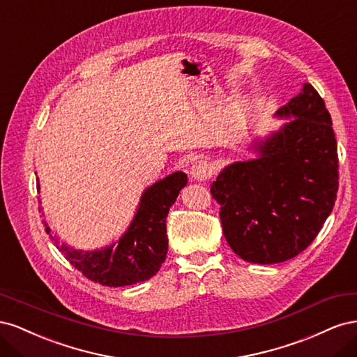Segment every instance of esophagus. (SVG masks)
Wrapping results in <instances>:
<instances>
[{
    "label": "esophagus",
    "mask_w": 357,
    "mask_h": 357,
    "mask_svg": "<svg viewBox=\"0 0 357 357\" xmlns=\"http://www.w3.org/2000/svg\"><path fill=\"white\" fill-rule=\"evenodd\" d=\"M213 174V167L210 162L207 160H197L195 164L192 165L190 168V176L193 180H198V181H204L210 178Z\"/></svg>",
    "instance_id": "esophagus-1"
}]
</instances>
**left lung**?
Here are the masks:
<instances>
[{"mask_svg": "<svg viewBox=\"0 0 357 357\" xmlns=\"http://www.w3.org/2000/svg\"><path fill=\"white\" fill-rule=\"evenodd\" d=\"M275 117L283 126L253 139L255 159L225 167L213 181L223 235L243 261L280 264L316 238L338 192V153L325 101L310 83Z\"/></svg>", "mask_w": 357, "mask_h": 357, "instance_id": "1", "label": "left lung"}]
</instances>
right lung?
<instances>
[{"mask_svg": "<svg viewBox=\"0 0 357 357\" xmlns=\"http://www.w3.org/2000/svg\"><path fill=\"white\" fill-rule=\"evenodd\" d=\"M186 185L188 176L176 171L149 186L143 192L131 225L112 245L98 250H77L66 243L59 244L58 238L50 236L67 261L95 283L121 287L146 282L159 271L165 261L167 215ZM46 232L50 234L47 225Z\"/></svg>", "mask_w": 357, "mask_h": 357, "instance_id": "right-lung-1", "label": "right lung"}]
</instances>
